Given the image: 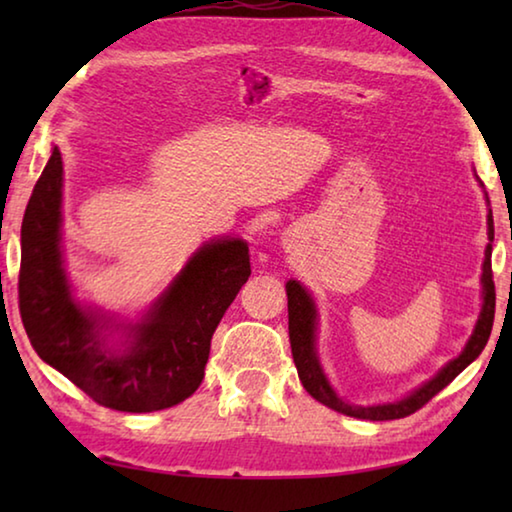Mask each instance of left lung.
I'll use <instances>...</instances> for the list:
<instances>
[{"label":"left lung","mask_w":512,"mask_h":512,"mask_svg":"<svg viewBox=\"0 0 512 512\" xmlns=\"http://www.w3.org/2000/svg\"><path fill=\"white\" fill-rule=\"evenodd\" d=\"M476 176V173H474ZM479 180V178H476ZM481 185V180H479ZM483 187V185H481ZM485 203L490 205L488 194H485ZM492 241H495V225H492V210H488V246H485V257L481 266V311L476 318V325L472 329V336L467 339L465 348L458 357L447 361L431 379L422 381L418 388H413L409 395L402 400L384 402V404H350L345 402L339 393L334 391L332 384L323 370V363L318 357V307L316 300L307 287H302L298 280L287 282V298H289V341H291V354L296 361L298 377L307 393L318 400L320 404L329 406V409L339 411L343 415L359 420H397L406 418V415L422 409L433 395H438L449 381L456 379L461 372L470 366V363L483 352L485 343L490 339L492 320H495V282H492Z\"/></svg>","instance_id":"1"}]
</instances>
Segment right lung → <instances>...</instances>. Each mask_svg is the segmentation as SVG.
Returning a JSON list of instances; mask_svg holds the SVG:
<instances>
[{
  "label": "right lung",
  "instance_id": "1",
  "mask_svg": "<svg viewBox=\"0 0 512 512\" xmlns=\"http://www.w3.org/2000/svg\"><path fill=\"white\" fill-rule=\"evenodd\" d=\"M248 275L244 239H210L140 318L85 305L65 268L63 155L51 149L22 219L20 314L38 357L94 402L151 413L187 400L205 377L214 329Z\"/></svg>",
  "mask_w": 512,
  "mask_h": 512
}]
</instances>
